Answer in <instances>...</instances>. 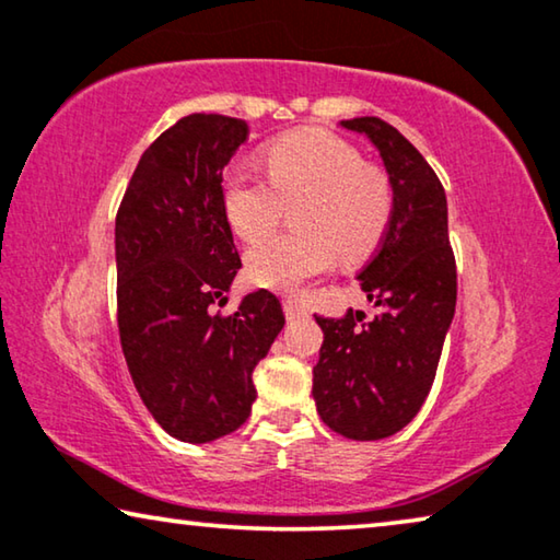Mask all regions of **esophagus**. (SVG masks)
Listing matches in <instances>:
<instances>
[{
    "label": "esophagus",
    "instance_id": "1",
    "mask_svg": "<svg viewBox=\"0 0 560 560\" xmlns=\"http://www.w3.org/2000/svg\"><path fill=\"white\" fill-rule=\"evenodd\" d=\"M282 307H285V317L288 320H295V317H303L305 315V307L298 303V300H292V298H288L285 303H282Z\"/></svg>",
    "mask_w": 560,
    "mask_h": 560
}]
</instances>
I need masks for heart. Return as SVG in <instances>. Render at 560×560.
Masks as SVG:
<instances>
[{
  "label": "heart",
  "instance_id": "1",
  "mask_svg": "<svg viewBox=\"0 0 560 560\" xmlns=\"http://www.w3.org/2000/svg\"><path fill=\"white\" fill-rule=\"evenodd\" d=\"M268 177L243 165L222 175V212L243 240L275 230L285 205L298 232L262 240L245 255L257 288L295 292L335 262L358 265L383 243L393 220V187L383 170L328 130L282 135L265 150Z\"/></svg>",
  "mask_w": 560,
  "mask_h": 560
}]
</instances>
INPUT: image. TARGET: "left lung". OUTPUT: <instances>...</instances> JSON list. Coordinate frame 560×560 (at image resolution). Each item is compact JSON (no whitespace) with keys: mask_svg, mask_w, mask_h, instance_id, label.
<instances>
[{"mask_svg":"<svg viewBox=\"0 0 560 560\" xmlns=\"http://www.w3.org/2000/svg\"><path fill=\"white\" fill-rule=\"evenodd\" d=\"M381 152L393 187V220L381 250L358 280L381 307L317 317L320 360L313 398L323 423L352 441H381L418 416L433 388L438 360L455 315V257L448 240V202L423 154L377 117L342 119Z\"/></svg>","mask_w":560,"mask_h":560,"instance_id":"obj_1","label":"left lung"}]
</instances>
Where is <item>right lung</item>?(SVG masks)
Returning <instances> with one entry per match:
<instances>
[{
	"instance_id": "right-lung-1",
	"label": "right lung",
	"mask_w": 560,
	"mask_h": 560,
	"mask_svg": "<svg viewBox=\"0 0 560 560\" xmlns=\"http://www.w3.org/2000/svg\"><path fill=\"white\" fill-rule=\"evenodd\" d=\"M247 140L243 119L187 115L137 162L115 222L117 325L132 383L183 443L230 435L257 398L253 370L285 325L280 300L250 292L212 315L243 268L222 212V170Z\"/></svg>"
}]
</instances>
